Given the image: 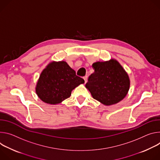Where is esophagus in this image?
Returning a JSON list of instances; mask_svg holds the SVG:
<instances>
[{
    "label": "esophagus",
    "mask_w": 160,
    "mask_h": 160,
    "mask_svg": "<svg viewBox=\"0 0 160 160\" xmlns=\"http://www.w3.org/2000/svg\"><path fill=\"white\" fill-rule=\"evenodd\" d=\"M84 80V82L86 83L87 82V81H88V76H85L84 78H83Z\"/></svg>",
    "instance_id": "34e87169"
}]
</instances>
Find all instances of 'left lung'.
<instances>
[{
	"label": "left lung",
	"mask_w": 160,
	"mask_h": 160,
	"mask_svg": "<svg viewBox=\"0 0 160 160\" xmlns=\"http://www.w3.org/2000/svg\"><path fill=\"white\" fill-rule=\"evenodd\" d=\"M92 67L95 72L88 78L85 86L94 99L103 105H111L126 97L130 81L128 74L117 60L97 62Z\"/></svg>",
	"instance_id": "obj_1"
}]
</instances>
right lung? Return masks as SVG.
I'll return each mask as SVG.
<instances>
[{"mask_svg":"<svg viewBox=\"0 0 160 160\" xmlns=\"http://www.w3.org/2000/svg\"><path fill=\"white\" fill-rule=\"evenodd\" d=\"M83 83L66 62H52L41 72L35 92L42 101L55 105L70 97L74 88Z\"/></svg>","mask_w":160,"mask_h":160,"instance_id":"obj_1","label":"right lung"}]
</instances>
